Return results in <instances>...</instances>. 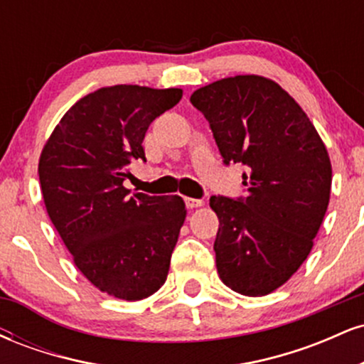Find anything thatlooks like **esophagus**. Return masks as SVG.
<instances>
[{
    "label": "esophagus",
    "instance_id": "1",
    "mask_svg": "<svg viewBox=\"0 0 364 364\" xmlns=\"http://www.w3.org/2000/svg\"><path fill=\"white\" fill-rule=\"evenodd\" d=\"M185 202H186V207L191 208V210H193V208H198V207L203 205L202 200H196V198H185Z\"/></svg>",
    "mask_w": 364,
    "mask_h": 364
}]
</instances>
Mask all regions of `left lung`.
Wrapping results in <instances>:
<instances>
[{
	"mask_svg": "<svg viewBox=\"0 0 364 364\" xmlns=\"http://www.w3.org/2000/svg\"><path fill=\"white\" fill-rule=\"evenodd\" d=\"M225 164L248 173L245 200L210 196L219 219L217 274L229 289L265 296L306 260L327 212L332 164L298 102L270 78L236 75L195 90Z\"/></svg>",
	"mask_w": 364,
	"mask_h": 364,
	"instance_id": "obj_1",
	"label": "left lung"
}]
</instances>
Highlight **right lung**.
<instances>
[{
    "instance_id": "1",
    "label": "right lung",
    "mask_w": 364,
    "mask_h": 364,
    "mask_svg": "<svg viewBox=\"0 0 364 364\" xmlns=\"http://www.w3.org/2000/svg\"><path fill=\"white\" fill-rule=\"evenodd\" d=\"M183 97L181 89L112 85L75 102L39 157L49 219L73 263L99 291L123 301L162 287L186 219L181 196L129 195L123 181L154 119Z\"/></svg>"
}]
</instances>
